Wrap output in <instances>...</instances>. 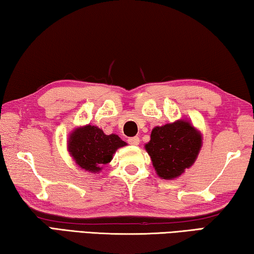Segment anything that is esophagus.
<instances>
[{"instance_id": "1", "label": "esophagus", "mask_w": 254, "mask_h": 254, "mask_svg": "<svg viewBox=\"0 0 254 254\" xmlns=\"http://www.w3.org/2000/svg\"><path fill=\"white\" fill-rule=\"evenodd\" d=\"M127 142L130 143L131 145H139L140 139H139V136H133V137H130V139L127 140Z\"/></svg>"}]
</instances>
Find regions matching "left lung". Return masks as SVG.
I'll return each instance as SVG.
<instances>
[{
  "mask_svg": "<svg viewBox=\"0 0 254 254\" xmlns=\"http://www.w3.org/2000/svg\"><path fill=\"white\" fill-rule=\"evenodd\" d=\"M203 145V135L187 119L153 127L144 144L156 174L174 180L194 165Z\"/></svg>",
  "mask_w": 254,
  "mask_h": 254,
  "instance_id": "8db88e82",
  "label": "left lung"
}]
</instances>
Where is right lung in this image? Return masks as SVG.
Segmentation results:
<instances>
[{
	"mask_svg": "<svg viewBox=\"0 0 254 254\" xmlns=\"http://www.w3.org/2000/svg\"><path fill=\"white\" fill-rule=\"evenodd\" d=\"M127 145L118 134H105L96 126L78 127L72 130L67 140V150L80 169L98 174L103 166L113 159L117 150Z\"/></svg>",
	"mask_w": 254,
	"mask_h": 254,
	"instance_id": "1",
	"label": "right lung"
}]
</instances>
